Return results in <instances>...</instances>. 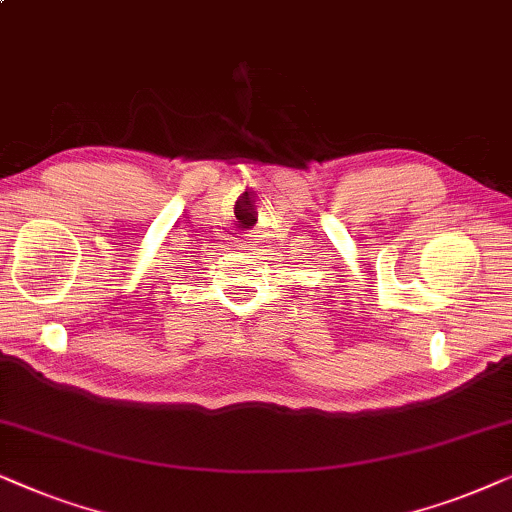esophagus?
Masks as SVG:
<instances>
[{
  "mask_svg": "<svg viewBox=\"0 0 512 512\" xmlns=\"http://www.w3.org/2000/svg\"><path fill=\"white\" fill-rule=\"evenodd\" d=\"M241 248H243L245 252H252V250H255V241H252V238H243Z\"/></svg>",
  "mask_w": 512,
  "mask_h": 512,
  "instance_id": "esophagus-1",
  "label": "esophagus"
}]
</instances>
